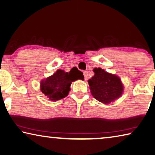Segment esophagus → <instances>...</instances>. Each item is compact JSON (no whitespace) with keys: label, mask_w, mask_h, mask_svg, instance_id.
I'll return each instance as SVG.
<instances>
[{"label":"esophagus","mask_w":155,"mask_h":155,"mask_svg":"<svg viewBox=\"0 0 155 155\" xmlns=\"http://www.w3.org/2000/svg\"><path fill=\"white\" fill-rule=\"evenodd\" d=\"M83 75H84V77H85V80L87 81L88 79L89 78V75H88V72L87 71H84L83 72Z\"/></svg>","instance_id":"obj_1"}]
</instances>
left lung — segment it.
Masks as SVG:
<instances>
[{"label":"left lung","mask_w":155,"mask_h":155,"mask_svg":"<svg viewBox=\"0 0 155 155\" xmlns=\"http://www.w3.org/2000/svg\"><path fill=\"white\" fill-rule=\"evenodd\" d=\"M95 74L88 81L93 96L103 104H110L120 97L123 85L118 76L107 72L101 68H94Z\"/></svg>","instance_id":"8db88e82"}]
</instances>
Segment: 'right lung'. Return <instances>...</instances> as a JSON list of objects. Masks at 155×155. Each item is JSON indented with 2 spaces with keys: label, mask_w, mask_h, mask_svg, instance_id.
<instances>
[{
  "label": "right lung",
  "mask_w": 155,
  "mask_h": 155,
  "mask_svg": "<svg viewBox=\"0 0 155 155\" xmlns=\"http://www.w3.org/2000/svg\"><path fill=\"white\" fill-rule=\"evenodd\" d=\"M83 72L77 68L69 72L58 70L53 75L41 82V91L51 101L63 99L70 91L72 82L78 79L84 80Z\"/></svg>",
  "instance_id": "1"
}]
</instances>
